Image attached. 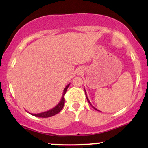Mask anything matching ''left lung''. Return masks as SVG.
<instances>
[{
	"instance_id": "1",
	"label": "left lung",
	"mask_w": 148,
	"mask_h": 148,
	"mask_svg": "<svg viewBox=\"0 0 148 148\" xmlns=\"http://www.w3.org/2000/svg\"><path fill=\"white\" fill-rule=\"evenodd\" d=\"M84 90H85V92H86V98H87V100H88V102H89V103H90V105H91V106H92V108H94V109H95V110H96V111H99V110H97V108H95V107H94V106H92V104H91L90 101H89V99H88V97H87V94H86V90H85V89H84Z\"/></svg>"
}]
</instances>
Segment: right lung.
<instances>
[{
    "mask_svg": "<svg viewBox=\"0 0 148 148\" xmlns=\"http://www.w3.org/2000/svg\"><path fill=\"white\" fill-rule=\"evenodd\" d=\"M69 84H69L68 85H67V86L65 87V88L64 89L63 94H62V98H61L60 102L58 103V104L55 107H54V108H51V109L49 110V111H47L42 112V113H30V114L33 115V116L38 117V118H49V117L53 116V115H56L57 113H58L59 112H60L61 110L62 109V108H63V106H64V95H65L66 92H67V88H68Z\"/></svg>",
    "mask_w": 148,
    "mask_h": 148,
    "instance_id": "obj_1",
    "label": "right lung"
}]
</instances>
